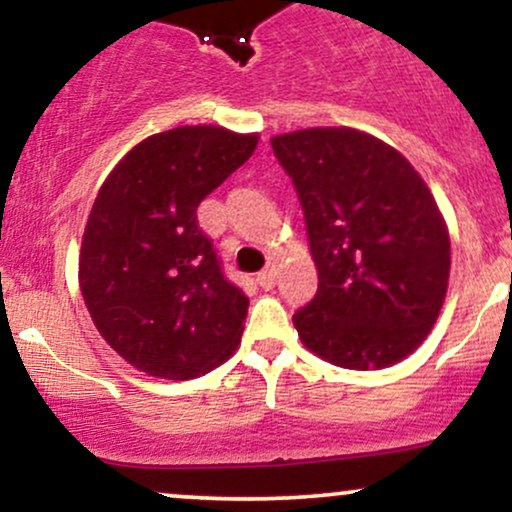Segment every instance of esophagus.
Returning <instances> with one entry per match:
<instances>
[{
  "label": "esophagus",
  "mask_w": 512,
  "mask_h": 512,
  "mask_svg": "<svg viewBox=\"0 0 512 512\" xmlns=\"http://www.w3.org/2000/svg\"><path fill=\"white\" fill-rule=\"evenodd\" d=\"M257 284H260L262 289H274V284H276V269L269 267V269H264V272L257 274Z\"/></svg>",
  "instance_id": "obj_1"
}]
</instances>
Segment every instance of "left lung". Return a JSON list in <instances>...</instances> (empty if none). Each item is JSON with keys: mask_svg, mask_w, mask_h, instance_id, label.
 <instances>
[{"mask_svg": "<svg viewBox=\"0 0 512 512\" xmlns=\"http://www.w3.org/2000/svg\"><path fill=\"white\" fill-rule=\"evenodd\" d=\"M301 199L317 293L293 315L334 366L385 368L419 349L450 279V236L431 190L395 146L351 127L272 137Z\"/></svg>", "mask_w": 512, "mask_h": 512, "instance_id": "1", "label": "left lung"}]
</instances>
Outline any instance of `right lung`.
<instances>
[{
	"label": "right lung",
	"mask_w": 512,
	"mask_h": 512,
	"mask_svg": "<svg viewBox=\"0 0 512 512\" xmlns=\"http://www.w3.org/2000/svg\"><path fill=\"white\" fill-rule=\"evenodd\" d=\"M257 139L219 125L166 129L132 146L98 190L81 296L110 349L146 375L190 380L238 349L250 301L223 276L197 207Z\"/></svg>",
	"instance_id": "right-lung-1"
}]
</instances>
